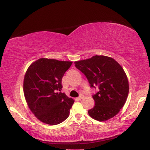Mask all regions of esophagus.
Returning <instances> with one entry per match:
<instances>
[{
    "mask_svg": "<svg viewBox=\"0 0 150 150\" xmlns=\"http://www.w3.org/2000/svg\"><path fill=\"white\" fill-rule=\"evenodd\" d=\"M84 98V95H80V96H79V97H78V99H79V100H81V99H82V98Z\"/></svg>",
    "mask_w": 150,
    "mask_h": 150,
    "instance_id": "34e87169",
    "label": "esophagus"
}]
</instances>
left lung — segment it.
Returning a JSON list of instances; mask_svg holds the SVG:
<instances>
[{"label":"left lung","mask_w":150,"mask_h":150,"mask_svg":"<svg viewBox=\"0 0 150 150\" xmlns=\"http://www.w3.org/2000/svg\"><path fill=\"white\" fill-rule=\"evenodd\" d=\"M75 64L86 77L90 87L98 89L92 95L95 104L88 110L90 116L98 121L115 116L124 106L129 93L128 78L122 66L115 60L103 55H95Z\"/></svg>","instance_id":"left-lung-1"}]
</instances>
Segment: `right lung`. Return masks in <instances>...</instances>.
Segmentation results:
<instances>
[{
    "label": "right lung",
    "instance_id": "right-lung-1",
    "mask_svg": "<svg viewBox=\"0 0 150 150\" xmlns=\"http://www.w3.org/2000/svg\"><path fill=\"white\" fill-rule=\"evenodd\" d=\"M72 62L39 59L31 64L24 79L28 107L38 119L50 125L68 117L74 100L62 93V79Z\"/></svg>",
    "mask_w": 150,
    "mask_h": 150
}]
</instances>
